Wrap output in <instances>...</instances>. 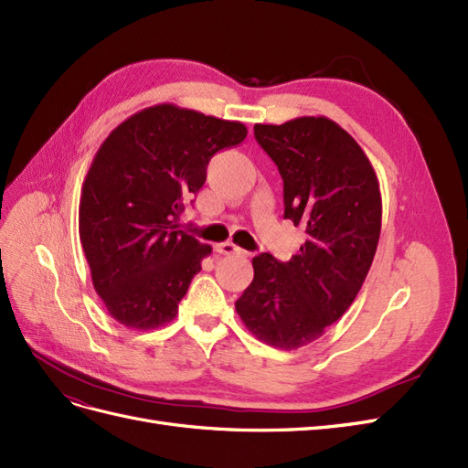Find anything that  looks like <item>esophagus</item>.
<instances>
[{
	"instance_id": "obj_1",
	"label": "esophagus",
	"mask_w": 468,
	"mask_h": 468,
	"mask_svg": "<svg viewBox=\"0 0 468 468\" xmlns=\"http://www.w3.org/2000/svg\"><path fill=\"white\" fill-rule=\"evenodd\" d=\"M215 251L220 253V256H238V253H244L242 248H238L236 244L232 242H222V244H217L215 246Z\"/></svg>"
}]
</instances>
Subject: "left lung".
Masks as SVG:
<instances>
[{
  "label": "left lung",
  "instance_id": "1",
  "mask_svg": "<svg viewBox=\"0 0 468 468\" xmlns=\"http://www.w3.org/2000/svg\"><path fill=\"white\" fill-rule=\"evenodd\" d=\"M256 140L279 167L285 218L306 239L291 261L251 260L253 281L236 313L260 342L299 349L356 301L369 273L382 203L375 169L347 131L328 117L256 124Z\"/></svg>",
  "mask_w": 468,
  "mask_h": 468
}]
</instances>
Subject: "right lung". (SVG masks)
Wrapping results in <instances>:
<instances>
[{
	"label": "right lung",
	"mask_w": 468,
	"mask_h": 468,
	"mask_svg": "<svg viewBox=\"0 0 468 468\" xmlns=\"http://www.w3.org/2000/svg\"><path fill=\"white\" fill-rule=\"evenodd\" d=\"M248 129L160 103L122 121L83 179L80 239L107 313L133 330L172 322L212 248L179 230L183 201L203 187L212 155Z\"/></svg>",
	"instance_id": "right-lung-1"
}]
</instances>
